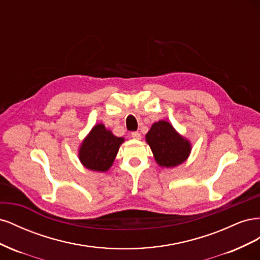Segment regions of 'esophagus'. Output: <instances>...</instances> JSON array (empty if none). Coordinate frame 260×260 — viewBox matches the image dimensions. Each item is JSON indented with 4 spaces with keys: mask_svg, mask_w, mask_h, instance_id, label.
I'll return each mask as SVG.
<instances>
[{
    "mask_svg": "<svg viewBox=\"0 0 260 260\" xmlns=\"http://www.w3.org/2000/svg\"><path fill=\"white\" fill-rule=\"evenodd\" d=\"M131 137H132L133 139H136V140H141V138H142V136H141V133L138 132V131L132 132V133H131Z\"/></svg>",
    "mask_w": 260,
    "mask_h": 260,
    "instance_id": "esophagus-1",
    "label": "esophagus"
}]
</instances>
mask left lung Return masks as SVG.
Masks as SVG:
<instances>
[{
    "mask_svg": "<svg viewBox=\"0 0 260 260\" xmlns=\"http://www.w3.org/2000/svg\"><path fill=\"white\" fill-rule=\"evenodd\" d=\"M145 141L152 149L155 161L162 168H174L183 164L192 151L190 141L167 120L154 122Z\"/></svg>",
    "mask_w": 260,
    "mask_h": 260,
    "instance_id": "1",
    "label": "left lung"
}]
</instances>
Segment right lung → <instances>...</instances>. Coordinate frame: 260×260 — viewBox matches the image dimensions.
Returning <instances> with one entry per match:
<instances>
[{
    "label": "right lung",
    "instance_id": "obj_1",
    "mask_svg": "<svg viewBox=\"0 0 260 260\" xmlns=\"http://www.w3.org/2000/svg\"><path fill=\"white\" fill-rule=\"evenodd\" d=\"M124 138H118L103 123L94 125L79 146L78 157L91 171L105 172L113 166Z\"/></svg>",
    "mask_w": 260,
    "mask_h": 260
}]
</instances>
